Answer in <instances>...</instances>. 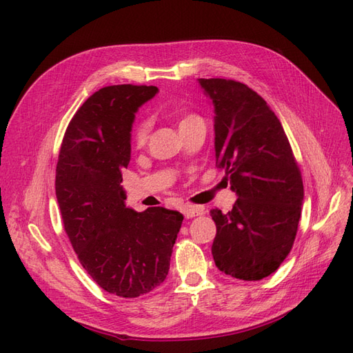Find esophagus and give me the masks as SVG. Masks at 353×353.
I'll use <instances>...</instances> for the list:
<instances>
[{"label": "esophagus", "mask_w": 353, "mask_h": 353, "mask_svg": "<svg viewBox=\"0 0 353 353\" xmlns=\"http://www.w3.org/2000/svg\"><path fill=\"white\" fill-rule=\"evenodd\" d=\"M203 212H205V209H203L201 206H194V205L183 206V213H184V216L187 219L194 218V216H200V215H203Z\"/></svg>", "instance_id": "1"}]
</instances>
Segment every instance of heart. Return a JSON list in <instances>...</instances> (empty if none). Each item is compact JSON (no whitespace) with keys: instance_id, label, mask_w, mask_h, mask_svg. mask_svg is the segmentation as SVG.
<instances>
[{"instance_id":"obj_1","label":"heart","mask_w":353,"mask_h":353,"mask_svg":"<svg viewBox=\"0 0 353 353\" xmlns=\"http://www.w3.org/2000/svg\"><path fill=\"white\" fill-rule=\"evenodd\" d=\"M194 119H199V116L196 114H191V113H187V114H183L178 117V128L181 130V128L185 126L187 123H190L191 121ZM148 132H150V125H148L147 121H143L140 123H137L134 126L132 130V134H131V141H132V145L135 148H143L148 140Z\"/></svg>"}]
</instances>
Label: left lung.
<instances>
[{
  "label": "left lung",
  "instance_id": "1",
  "mask_svg": "<svg viewBox=\"0 0 353 353\" xmlns=\"http://www.w3.org/2000/svg\"><path fill=\"white\" fill-rule=\"evenodd\" d=\"M215 105L218 168L239 199L232 210L212 209L218 270L258 281L290 253L302 213L303 183L281 122L261 95L232 79H199Z\"/></svg>",
  "mask_w": 353,
  "mask_h": 353
}]
</instances>
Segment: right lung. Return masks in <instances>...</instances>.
Returning <instances> with one entry per match:
<instances>
[{"instance_id":"1","label":"right lung","mask_w":353,"mask_h":353,"mask_svg":"<svg viewBox=\"0 0 353 353\" xmlns=\"http://www.w3.org/2000/svg\"><path fill=\"white\" fill-rule=\"evenodd\" d=\"M157 91L131 83L95 91L73 114L57 160L56 196L72 248L91 279L119 297L165 281L184 219L165 208H126L121 185L135 112Z\"/></svg>"}]
</instances>
